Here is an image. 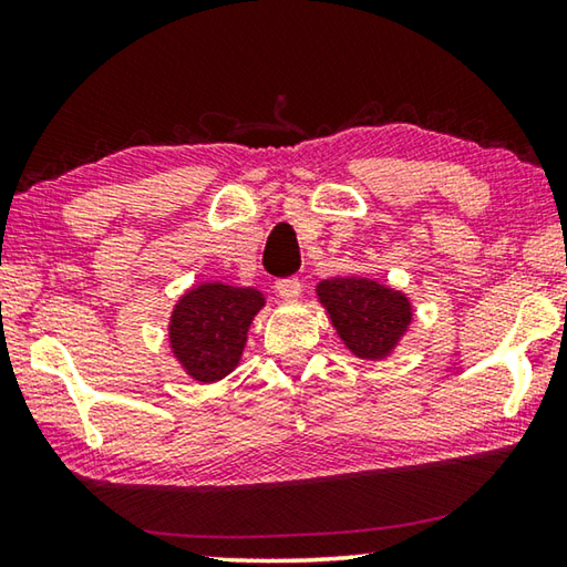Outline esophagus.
Masks as SVG:
<instances>
[{"label":"esophagus","instance_id":"1","mask_svg":"<svg viewBox=\"0 0 567 567\" xmlns=\"http://www.w3.org/2000/svg\"><path fill=\"white\" fill-rule=\"evenodd\" d=\"M275 290L282 300H297L302 295V280H297V277H282V280L275 282Z\"/></svg>","mask_w":567,"mask_h":567}]
</instances>
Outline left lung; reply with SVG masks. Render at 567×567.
Masks as SVG:
<instances>
[{"instance_id": "obj_1", "label": "left lung", "mask_w": 567, "mask_h": 567, "mask_svg": "<svg viewBox=\"0 0 567 567\" xmlns=\"http://www.w3.org/2000/svg\"><path fill=\"white\" fill-rule=\"evenodd\" d=\"M315 292L344 348L360 360L390 358L412 322L410 297L370 277H332Z\"/></svg>"}]
</instances>
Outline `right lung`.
<instances>
[{
    "label": "right lung",
    "instance_id": "add662e5",
    "mask_svg": "<svg viewBox=\"0 0 567 567\" xmlns=\"http://www.w3.org/2000/svg\"><path fill=\"white\" fill-rule=\"evenodd\" d=\"M265 307L255 287L199 282L169 315V348L192 380L209 385L227 378L245 352L247 330Z\"/></svg>",
    "mask_w": 567,
    "mask_h": 567
}]
</instances>
